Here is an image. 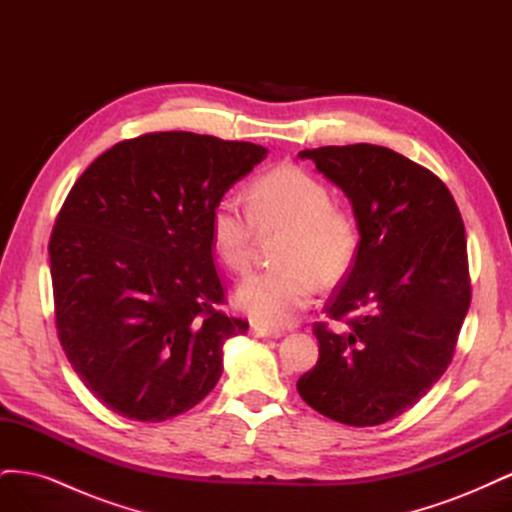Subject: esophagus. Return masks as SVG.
Returning a JSON list of instances; mask_svg holds the SVG:
<instances>
[{
	"label": "esophagus",
	"instance_id": "1",
	"mask_svg": "<svg viewBox=\"0 0 512 512\" xmlns=\"http://www.w3.org/2000/svg\"><path fill=\"white\" fill-rule=\"evenodd\" d=\"M250 333L254 337H260V339H277V337L284 335V331H271V329H265V327H258V324H254Z\"/></svg>",
	"mask_w": 512,
	"mask_h": 512
}]
</instances>
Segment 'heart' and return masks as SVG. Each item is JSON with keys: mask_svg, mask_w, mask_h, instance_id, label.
Wrapping results in <instances>:
<instances>
[{"mask_svg": "<svg viewBox=\"0 0 512 512\" xmlns=\"http://www.w3.org/2000/svg\"><path fill=\"white\" fill-rule=\"evenodd\" d=\"M331 205L327 185L297 166L260 177L250 207L237 194H226L213 205V250L235 273L250 267L258 232L286 230L275 252L282 267L245 277L235 294L241 312L260 327H286L312 303L316 282L333 286L350 271L359 230L346 211Z\"/></svg>", "mask_w": 512, "mask_h": 512, "instance_id": "b5f03b06", "label": "heart"}]
</instances>
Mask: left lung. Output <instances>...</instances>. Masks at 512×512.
Here are the masks:
<instances>
[{"mask_svg": "<svg viewBox=\"0 0 512 512\" xmlns=\"http://www.w3.org/2000/svg\"><path fill=\"white\" fill-rule=\"evenodd\" d=\"M346 194L359 250L316 324L318 363L297 382L307 406L371 427L412 408L453 359L470 307L466 228L446 185L393 149L346 145L299 151Z\"/></svg>", "mask_w": 512, "mask_h": 512, "instance_id": "8db88e82", "label": "left lung"}]
</instances>
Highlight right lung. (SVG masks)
Returning a JSON list of instances; mask_svg holds the SVG:
<instances>
[{"label":"right lung","instance_id":"right-lung-1","mask_svg":"<svg viewBox=\"0 0 512 512\" xmlns=\"http://www.w3.org/2000/svg\"><path fill=\"white\" fill-rule=\"evenodd\" d=\"M267 153L153 132L104 151L72 185L49 243L57 335L106 408L160 423L218 384L224 344L247 322L215 309L209 218Z\"/></svg>","mask_w":512,"mask_h":512}]
</instances>
